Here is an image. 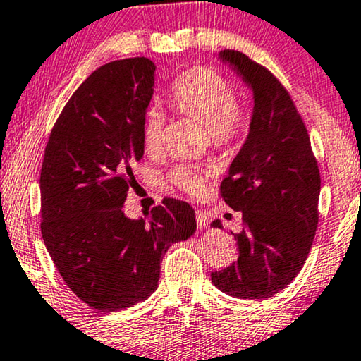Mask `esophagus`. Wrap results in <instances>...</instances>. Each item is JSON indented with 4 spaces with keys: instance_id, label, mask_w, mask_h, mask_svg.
Returning a JSON list of instances; mask_svg holds the SVG:
<instances>
[{
    "instance_id": "esophagus-1",
    "label": "esophagus",
    "mask_w": 361,
    "mask_h": 361,
    "mask_svg": "<svg viewBox=\"0 0 361 361\" xmlns=\"http://www.w3.org/2000/svg\"><path fill=\"white\" fill-rule=\"evenodd\" d=\"M196 224H197V229L200 231H204L207 229V226H209V217L204 211H196Z\"/></svg>"
}]
</instances>
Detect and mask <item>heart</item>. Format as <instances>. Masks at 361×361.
I'll list each match as a JSON object with an SVG mask.
<instances>
[{
    "label": "heart",
    "instance_id": "b5f03b06",
    "mask_svg": "<svg viewBox=\"0 0 361 361\" xmlns=\"http://www.w3.org/2000/svg\"><path fill=\"white\" fill-rule=\"evenodd\" d=\"M170 103L181 114L201 121L209 132L216 147H232L242 140L248 129V116L233 86L216 70L196 67L181 73L173 81ZM165 116L161 111L150 108L142 124V139L149 152H157L164 145ZM209 170L196 165H176L170 171V180L188 195L197 196L204 191V180Z\"/></svg>",
    "mask_w": 361,
    "mask_h": 361
}]
</instances>
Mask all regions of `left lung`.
I'll list each match as a JSON object with an SVG mask.
<instances>
[{
    "label": "left lung",
    "mask_w": 361,
    "mask_h": 361,
    "mask_svg": "<svg viewBox=\"0 0 361 361\" xmlns=\"http://www.w3.org/2000/svg\"><path fill=\"white\" fill-rule=\"evenodd\" d=\"M253 91L247 140L221 183V196L242 212L233 233L237 260L211 280L242 299H267L286 288L306 262L319 222L321 173L301 114L288 90L263 65L237 50H222ZM212 227H222L212 221Z\"/></svg>",
    "instance_id": "1"
}]
</instances>
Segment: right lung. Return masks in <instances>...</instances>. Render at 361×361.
<instances>
[{"mask_svg":"<svg viewBox=\"0 0 361 361\" xmlns=\"http://www.w3.org/2000/svg\"><path fill=\"white\" fill-rule=\"evenodd\" d=\"M155 65L114 60L78 86L50 132L40 170V232L60 276L77 296L114 312L159 286L171 243L196 231L195 209L164 200L147 219L123 207L144 157L142 124L154 94Z\"/></svg>","mask_w":361,"mask_h":361,"instance_id":"1","label":"right lung"}]
</instances>
